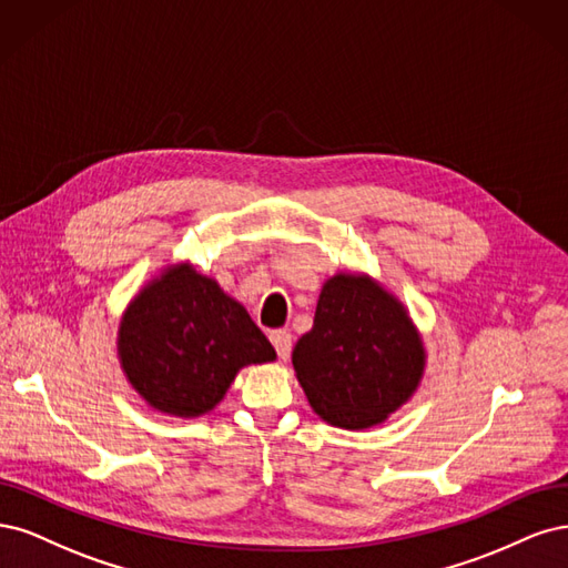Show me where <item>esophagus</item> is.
Masks as SVG:
<instances>
[{
  "label": "esophagus",
  "mask_w": 568,
  "mask_h": 568,
  "mask_svg": "<svg viewBox=\"0 0 568 568\" xmlns=\"http://www.w3.org/2000/svg\"><path fill=\"white\" fill-rule=\"evenodd\" d=\"M268 339H271L273 346H276L278 358H281V361H287V358H290V352H292V335L285 333V331H273V333L268 335Z\"/></svg>",
  "instance_id": "obj_1"
}]
</instances>
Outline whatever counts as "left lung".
I'll use <instances>...</instances> for the list:
<instances>
[{"instance_id":"1","label":"left lung","mask_w":568,"mask_h":568,"mask_svg":"<svg viewBox=\"0 0 568 568\" xmlns=\"http://www.w3.org/2000/svg\"><path fill=\"white\" fill-rule=\"evenodd\" d=\"M292 365L314 413L356 432L408 404L427 352L396 295L368 273H335L321 287L314 327L300 337Z\"/></svg>"}]
</instances>
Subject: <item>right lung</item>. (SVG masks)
<instances>
[{"label":"right lung","instance_id":"right-lung-1","mask_svg":"<svg viewBox=\"0 0 568 568\" xmlns=\"http://www.w3.org/2000/svg\"><path fill=\"white\" fill-rule=\"evenodd\" d=\"M118 358L151 408L200 417L222 404L237 371L276 361V349L214 278L172 264L124 308Z\"/></svg>","mask_w":568,"mask_h":568}]
</instances>
